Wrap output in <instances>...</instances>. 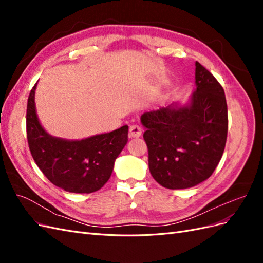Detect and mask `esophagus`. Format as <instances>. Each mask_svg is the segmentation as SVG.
I'll return each instance as SVG.
<instances>
[{
	"mask_svg": "<svg viewBox=\"0 0 263 263\" xmlns=\"http://www.w3.org/2000/svg\"><path fill=\"white\" fill-rule=\"evenodd\" d=\"M129 138H138L141 136V128L138 125H132L129 127Z\"/></svg>",
	"mask_w": 263,
	"mask_h": 263,
	"instance_id": "34e87169",
	"label": "esophagus"
}]
</instances>
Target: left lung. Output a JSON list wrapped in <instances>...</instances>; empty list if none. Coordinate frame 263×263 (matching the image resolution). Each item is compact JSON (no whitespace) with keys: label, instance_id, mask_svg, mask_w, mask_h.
Here are the masks:
<instances>
[{"label":"left lung","instance_id":"8db88e82","mask_svg":"<svg viewBox=\"0 0 263 263\" xmlns=\"http://www.w3.org/2000/svg\"><path fill=\"white\" fill-rule=\"evenodd\" d=\"M195 85L184 105L172 103L140 117L150 173L166 189H189L208 180L225 149L228 115L224 89L197 61Z\"/></svg>","mask_w":263,"mask_h":263}]
</instances>
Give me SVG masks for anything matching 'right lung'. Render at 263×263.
Listing matches in <instances>:
<instances>
[{
	"instance_id": "1",
	"label": "right lung",
	"mask_w": 263,
	"mask_h": 263,
	"mask_svg": "<svg viewBox=\"0 0 263 263\" xmlns=\"http://www.w3.org/2000/svg\"><path fill=\"white\" fill-rule=\"evenodd\" d=\"M31 89L26 112L30 154L52 184L71 193H92L110 178L118 155L128 141V126L81 140L53 137L36 113L35 90Z\"/></svg>"
}]
</instances>
